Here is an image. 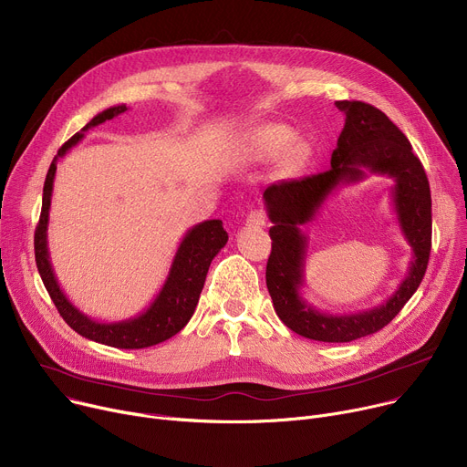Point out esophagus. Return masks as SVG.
<instances>
[{"mask_svg":"<svg viewBox=\"0 0 467 467\" xmlns=\"http://www.w3.org/2000/svg\"><path fill=\"white\" fill-rule=\"evenodd\" d=\"M245 223L249 225V227H265L266 225V214L263 210H251L249 214H247V220H245Z\"/></svg>","mask_w":467,"mask_h":467,"instance_id":"34e87169","label":"esophagus"}]
</instances>
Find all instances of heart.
I'll return each mask as SVG.
<instances>
[{
    "mask_svg": "<svg viewBox=\"0 0 467 467\" xmlns=\"http://www.w3.org/2000/svg\"><path fill=\"white\" fill-rule=\"evenodd\" d=\"M292 138L290 129L283 124H265L253 130L247 138V152L255 158H265L279 152Z\"/></svg>",
    "mask_w": 467,
    "mask_h": 467,
    "instance_id": "b5f03b06",
    "label": "heart"
}]
</instances>
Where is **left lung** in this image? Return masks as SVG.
<instances>
[{
  "label": "left lung",
  "mask_w": 467,
  "mask_h": 467,
  "mask_svg": "<svg viewBox=\"0 0 467 467\" xmlns=\"http://www.w3.org/2000/svg\"><path fill=\"white\" fill-rule=\"evenodd\" d=\"M335 106L347 117L327 171L298 181H279L263 193L274 223L266 286L277 317L294 333L322 343H350L388 326L425 277L432 247V199L425 167L384 111L359 100H338ZM368 172L396 181L394 207L414 253L409 274L378 308L338 317L320 314L299 292L306 256V237L299 225L314 217L337 187L355 183Z\"/></svg>",
  "instance_id": "1"
}]
</instances>
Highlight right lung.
Masks as SVG:
<instances>
[{
  "label": "right lung",
  "mask_w": 467,
  "mask_h": 467,
  "mask_svg": "<svg viewBox=\"0 0 467 467\" xmlns=\"http://www.w3.org/2000/svg\"><path fill=\"white\" fill-rule=\"evenodd\" d=\"M126 109L129 108L124 104L104 109L102 113L95 115L78 134H74L57 150L48 169L45 190H42V210H40L38 225L35 229V261H36L40 279L45 283L52 302L56 304L63 320L76 333L100 345L134 350V348L154 347L158 343L167 341L169 337L177 335L190 322L197 307L201 290L204 286L208 266L212 259L218 255L220 249L227 244L229 234L223 229L222 220H206L192 227L184 234L175 253L173 265L169 268V275L161 290L156 294L154 302L134 318L120 320V322H99L88 317L86 313H81L78 307L70 304V300L67 298L56 279V274L50 263V251H48V218H50L52 190H54V179L57 171V161L76 143L81 141L83 134H86L89 129L124 113Z\"/></svg>",
  "instance_id": "1"
}]
</instances>
